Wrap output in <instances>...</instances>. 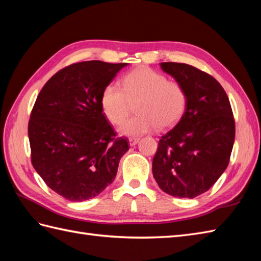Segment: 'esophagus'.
I'll return each instance as SVG.
<instances>
[{
    "label": "esophagus",
    "instance_id": "34e87169",
    "mask_svg": "<svg viewBox=\"0 0 261 261\" xmlns=\"http://www.w3.org/2000/svg\"><path fill=\"white\" fill-rule=\"evenodd\" d=\"M138 142H139V138H135V137L129 138V145H130L131 147H132V146H136Z\"/></svg>",
    "mask_w": 261,
    "mask_h": 261
}]
</instances>
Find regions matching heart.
Returning a JSON list of instances; mask_svg holds the SVG:
<instances>
[{"label":"heart","instance_id":"1","mask_svg":"<svg viewBox=\"0 0 261 261\" xmlns=\"http://www.w3.org/2000/svg\"><path fill=\"white\" fill-rule=\"evenodd\" d=\"M137 103V115L125 122L132 103ZM187 104L181 84L168 81L165 75L142 67L131 71L122 81V88L110 84L101 97L103 113L112 124H120L122 136H141L154 127L167 129L178 121Z\"/></svg>","mask_w":261,"mask_h":261}]
</instances>
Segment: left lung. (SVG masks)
Returning a JSON list of instances; mask_svg holds the SVG:
<instances>
[{
	"label": "left lung",
	"instance_id": "8db88e82",
	"mask_svg": "<svg viewBox=\"0 0 261 261\" xmlns=\"http://www.w3.org/2000/svg\"><path fill=\"white\" fill-rule=\"evenodd\" d=\"M160 67L185 88L187 104L178 123L160 138L152 174L165 193L194 198L228 167L236 137L233 113L214 77L187 64L162 63Z\"/></svg>",
	"mask_w": 261,
	"mask_h": 261
}]
</instances>
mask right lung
I'll use <instances>...</instances> for the list:
<instances>
[{
    "instance_id": "right-lung-1",
    "label": "right lung",
    "mask_w": 261,
    "mask_h": 261,
    "mask_svg": "<svg viewBox=\"0 0 261 261\" xmlns=\"http://www.w3.org/2000/svg\"><path fill=\"white\" fill-rule=\"evenodd\" d=\"M127 64L91 60L60 69L39 93L28 135L31 163L54 192L71 202L97 196L129 150L103 113L101 97Z\"/></svg>"
}]
</instances>
